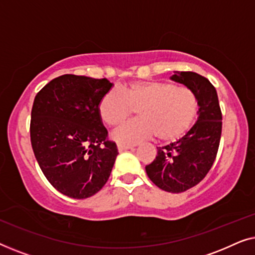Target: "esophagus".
Returning a JSON list of instances; mask_svg holds the SVG:
<instances>
[{"instance_id": "obj_1", "label": "esophagus", "mask_w": 255, "mask_h": 255, "mask_svg": "<svg viewBox=\"0 0 255 255\" xmlns=\"http://www.w3.org/2000/svg\"><path fill=\"white\" fill-rule=\"evenodd\" d=\"M117 147H118V151L122 152V151H127V149H131L134 147V145H128V144H117Z\"/></svg>"}]
</instances>
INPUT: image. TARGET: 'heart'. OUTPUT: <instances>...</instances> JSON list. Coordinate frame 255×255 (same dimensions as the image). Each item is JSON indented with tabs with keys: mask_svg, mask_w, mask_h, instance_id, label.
Masks as SVG:
<instances>
[{
	"mask_svg": "<svg viewBox=\"0 0 255 255\" xmlns=\"http://www.w3.org/2000/svg\"><path fill=\"white\" fill-rule=\"evenodd\" d=\"M138 108L137 120L114 131L121 144L133 145L156 135L160 141L182 138L196 120L198 101L193 90L161 81H134L120 90L111 89L99 103L104 123L116 127Z\"/></svg>",
	"mask_w": 255,
	"mask_h": 255,
	"instance_id": "obj_1",
	"label": "heart"
}]
</instances>
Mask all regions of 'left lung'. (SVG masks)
Masks as SVG:
<instances>
[{
  "instance_id": "1",
  "label": "left lung",
  "mask_w": 255,
  "mask_h": 255,
  "mask_svg": "<svg viewBox=\"0 0 255 255\" xmlns=\"http://www.w3.org/2000/svg\"><path fill=\"white\" fill-rule=\"evenodd\" d=\"M170 79L195 93L198 118L182 138L158 147V155L145 169L156 187L179 194L200 183L214 165L222 135V110L216 88L207 78L181 72Z\"/></svg>"
}]
</instances>
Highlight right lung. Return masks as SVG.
I'll list each match as a JSON object with an SVG mask.
<instances>
[{"label":"right lung","instance_id":"right-lung-1","mask_svg":"<svg viewBox=\"0 0 255 255\" xmlns=\"http://www.w3.org/2000/svg\"><path fill=\"white\" fill-rule=\"evenodd\" d=\"M107 79L65 74L41 88L31 110V145L41 172L66 196L83 200L102 189L118 154L99 103Z\"/></svg>","mask_w":255,"mask_h":255}]
</instances>
